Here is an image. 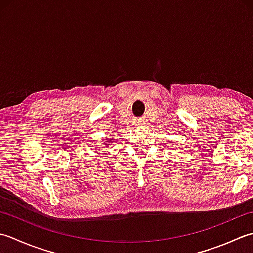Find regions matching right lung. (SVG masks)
<instances>
[{
	"label": "right lung",
	"instance_id": "obj_1",
	"mask_svg": "<svg viewBox=\"0 0 253 253\" xmlns=\"http://www.w3.org/2000/svg\"><path fill=\"white\" fill-rule=\"evenodd\" d=\"M111 141H112V140H108V141H107V143H105V145H109V143H110Z\"/></svg>",
	"mask_w": 253,
	"mask_h": 253
}]
</instances>
